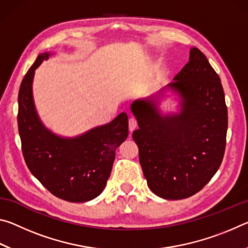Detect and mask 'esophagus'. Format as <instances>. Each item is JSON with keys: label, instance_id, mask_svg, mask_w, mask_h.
Here are the masks:
<instances>
[{"label": "esophagus", "instance_id": "34e87169", "mask_svg": "<svg viewBox=\"0 0 248 248\" xmlns=\"http://www.w3.org/2000/svg\"><path fill=\"white\" fill-rule=\"evenodd\" d=\"M138 127V123H137V119L133 118V117H131V118L129 119V130L130 131H133L134 129H136Z\"/></svg>", "mask_w": 248, "mask_h": 248}]
</instances>
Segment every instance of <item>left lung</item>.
Here are the masks:
<instances>
[{
    "mask_svg": "<svg viewBox=\"0 0 248 248\" xmlns=\"http://www.w3.org/2000/svg\"><path fill=\"white\" fill-rule=\"evenodd\" d=\"M165 86L176 96L177 112L163 114L154 97L130 106L139 129L132 138L148 186L163 199L197 194L209 183L223 159L228 108L219 75L198 48Z\"/></svg>",
    "mask_w": 248,
    "mask_h": 248,
    "instance_id": "1",
    "label": "left lung"
}]
</instances>
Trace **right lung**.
Instances as JSON below:
<instances>
[{
  "instance_id": "obj_1",
  "label": "right lung",
  "mask_w": 248,
  "mask_h": 248,
  "mask_svg": "<svg viewBox=\"0 0 248 248\" xmlns=\"http://www.w3.org/2000/svg\"><path fill=\"white\" fill-rule=\"evenodd\" d=\"M43 52L25 75L18 92V131L31 174L58 198L86 202L102 194L111 173L116 149L128 137V116L75 137L52 132L41 121L32 94L35 71L52 56Z\"/></svg>"
}]
</instances>
